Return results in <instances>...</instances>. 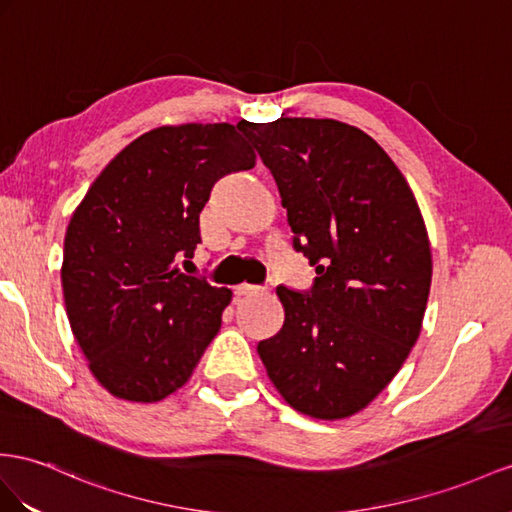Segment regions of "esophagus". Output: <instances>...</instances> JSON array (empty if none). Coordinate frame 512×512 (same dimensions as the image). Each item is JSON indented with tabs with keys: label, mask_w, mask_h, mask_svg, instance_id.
<instances>
[{
	"label": "esophagus",
	"mask_w": 512,
	"mask_h": 512,
	"mask_svg": "<svg viewBox=\"0 0 512 512\" xmlns=\"http://www.w3.org/2000/svg\"><path fill=\"white\" fill-rule=\"evenodd\" d=\"M266 292H268V287H259V285L242 283V285L235 287V294H238V296H259V294H266Z\"/></svg>",
	"instance_id": "esophagus-1"
}]
</instances>
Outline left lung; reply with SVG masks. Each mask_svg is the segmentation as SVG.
Masks as SVG:
<instances>
[{
	"label": "left lung",
	"instance_id": "obj_1",
	"mask_svg": "<svg viewBox=\"0 0 512 512\" xmlns=\"http://www.w3.org/2000/svg\"><path fill=\"white\" fill-rule=\"evenodd\" d=\"M238 127L277 181L294 248L318 274L309 294L277 287L285 320L257 352L294 411L350 417L393 381L422 331L432 279L422 212L359 127L283 114Z\"/></svg>",
	"mask_w": 512,
	"mask_h": 512
}]
</instances>
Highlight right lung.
I'll return each mask as SVG.
<instances>
[{
    "instance_id": "obj_1",
    "label": "right lung",
    "mask_w": 512,
    "mask_h": 512,
    "mask_svg": "<svg viewBox=\"0 0 512 512\" xmlns=\"http://www.w3.org/2000/svg\"><path fill=\"white\" fill-rule=\"evenodd\" d=\"M235 125H164L101 170L64 235L62 292L88 368L112 396L160 402L190 381L231 290L177 266L201 242L214 183L255 166Z\"/></svg>"
}]
</instances>
